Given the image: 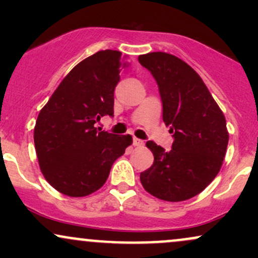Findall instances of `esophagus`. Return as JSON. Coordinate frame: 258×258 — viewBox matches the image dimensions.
<instances>
[{"label":"esophagus","mask_w":258,"mask_h":258,"mask_svg":"<svg viewBox=\"0 0 258 258\" xmlns=\"http://www.w3.org/2000/svg\"><path fill=\"white\" fill-rule=\"evenodd\" d=\"M144 144V142L142 141V139H139V138H133V146L135 147H141V146H143Z\"/></svg>","instance_id":"1"}]
</instances>
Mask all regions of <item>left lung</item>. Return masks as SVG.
<instances>
[{
    "label": "left lung",
    "mask_w": 258,
    "mask_h": 258,
    "mask_svg": "<svg viewBox=\"0 0 258 258\" xmlns=\"http://www.w3.org/2000/svg\"><path fill=\"white\" fill-rule=\"evenodd\" d=\"M152 73L162 102V120L172 133V149L147 142L154 164L141 173L144 189L165 201L195 197L220 172L229 135L226 117L191 67L165 52L138 57Z\"/></svg>",
    "instance_id": "left-lung-1"
}]
</instances>
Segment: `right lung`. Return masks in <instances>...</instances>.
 I'll return each mask as SVG.
<instances>
[{
  "instance_id": "add662e5",
  "label": "right lung",
  "mask_w": 258,
  "mask_h": 258,
  "mask_svg": "<svg viewBox=\"0 0 258 258\" xmlns=\"http://www.w3.org/2000/svg\"><path fill=\"white\" fill-rule=\"evenodd\" d=\"M128 65L121 52L105 49L84 59L68 74L41 109L34 130L44 178L68 197H86L106 182L114 161L132 144L94 126L114 116V91Z\"/></svg>"
}]
</instances>
